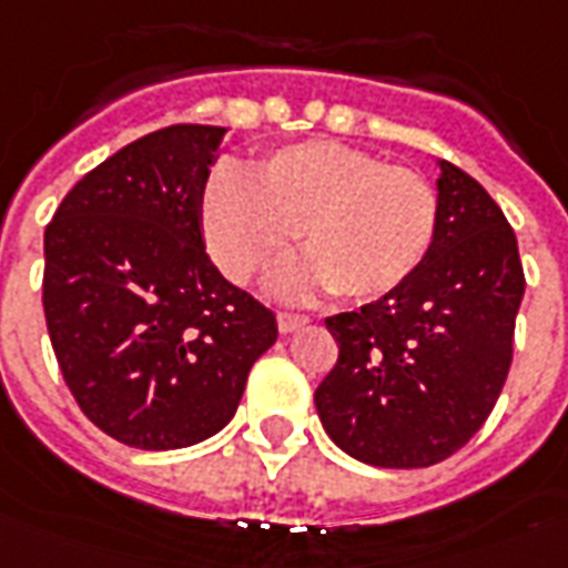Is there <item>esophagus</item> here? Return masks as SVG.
Here are the masks:
<instances>
[{"instance_id": "esophagus-1", "label": "esophagus", "mask_w": 568, "mask_h": 568, "mask_svg": "<svg viewBox=\"0 0 568 568\" xmlns=\"http://www.w3.org/2000/svg\"><path fill=\"white\" fill-rule=\"evenodd\" d=\"M302 324H308V314L278 312V329H281V333H293V329H300Z\"/></svg>"}]
</instances>
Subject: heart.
<instances>
[{
  "mask_svg": "<svg viewBox=\"0 0 568 568\" xmlns=\"http://www.w3.org/2000/svg\"><path fill=\"white\" fill-rule=\"evenodd\" d=\"M211 260L239 284L260 278L300 233L305 263L281 278L284 293L329 287L369 302L424 266L438 230V193L415 169L387 165L347 144H287L251 165L217 169L199 196Z\"/></svg>",
  "mask_w": 568,
  "mask_h": 568,
  "instance_id": "obj_1",
  "label": "heart"
}]
</instances>
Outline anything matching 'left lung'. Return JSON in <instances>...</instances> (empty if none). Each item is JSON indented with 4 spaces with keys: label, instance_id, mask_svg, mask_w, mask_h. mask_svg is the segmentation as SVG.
Listing matches in <instances>:
<instances>
[{
    "label": "left lung",
    "instance_id": "8db88e82",
    "mask_svg": "<svg viewBox=\"0 0 568 568\" xmlns=\"http://www.w3.org/2000/svg\"><path fill=\"white\" fill-rule=\"evenodd\" d=\"M524 287L503 209L442 160L438 230L424 266L387 296L326 317L338 345L335 366L314 390L326 436L384 469L457 454L503 393Z\"/></svg>",
    "mask_w": 568,
    "mask_h": 568
}]
</instances>
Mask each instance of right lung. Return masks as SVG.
<instances>
[{"instance_id": "1", "label": "right lung", "mask_w": 568, "mask_h": 568, "mask_svg": "<svg viewBox=\"0 0 568 568\" xmlns=\"http://www.w3.org/2000/svg\"><path fill=\"white\" fill-rule=\"evenodd\" d=\"M221 126L175 123L74 184L44 230L41 302L65 387L130 448L196 445L230 424L275 312L223 278L199 230Z\"/></svg>"}]
</instances>
